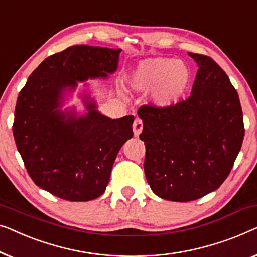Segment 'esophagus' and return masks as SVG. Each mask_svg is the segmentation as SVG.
Instances as JSON below:
<instances>
[{
    "label": "esophagus",
    "instance_id": "1",
    "mask_svg": "<svg viewBox=\"0 0 257 257\" xmlns=\"http://www.w3.org/2000/svg\"><path fill=\"white\" fill-rule=\"evenodd\" d=\"M143 131V121L140 119H136L135 122H133V133H135V136L138 137Z\"/></svg>",
    "mask_w": 257,
    "mask_h": 257
}]
</instances>
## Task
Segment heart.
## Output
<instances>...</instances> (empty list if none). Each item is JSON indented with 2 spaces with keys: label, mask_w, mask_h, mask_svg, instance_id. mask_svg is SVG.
<instances>
[{
  "label": "heart",
  "mask_w": 257,
  "mask_h": 257,
  "mask_svg": "<svg viewBox=\"0 0 257 257\" xmlns=\"http://www.w3.org/2000/svg\"><path fill=\"white\" fill-rule=\"evenodd\" d=\"M190 79V70L184 62L156 57L138 62L126 80V87L133 92H147L148 105L166 110L183 98Z\"/></svg>",
  "instance_id": "1"
}]
</instances>
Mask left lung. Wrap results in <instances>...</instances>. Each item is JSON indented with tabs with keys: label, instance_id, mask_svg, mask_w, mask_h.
<instances>
[{
	"label": "left lung",
	"instance_id": "8db88e82",
	"mask_svg": "<svg viewBox=\"0 0 257 257\" xmlns=\"http://www.w3.org/2000/svg\"><path fill=\"white\" fill-rule=\"evenodd\" d=\"M198 66L191 95L166 110L141 106L144 170L156 196L190 202L217 190L232 169L244 127L239 95L213 59L188 53Z\"/></svg>",
	"mask_w": 257,
	"mask_h": 257
}]
</instances>
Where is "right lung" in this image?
I'll list each match as a JSON object with an SVG mask.
<instances>
[{
	"label": "right lung",
	"mask_w": 257,
	"mask_h": 257,
	"mask_svg": "<svg viewBox=\"0 0 257 257\" xmlns=\"http://www.w3.org/2000/svg\"><path fill=\"white\" fill-rule=\"evenodd\" d=\"M120 52L70 46L46 58L18 95L13 126L17 150L33 182L59 198L88 202L101 196L118 152L133 137L135 117L104 116L85 83L109 79ZM76 91L83 109L68 105Z\"/></svg>",
	"instance_id": "1"
}]
</instances>
